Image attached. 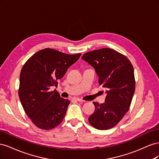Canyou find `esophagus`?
<instances>
[{"label": "esophagus", "mask_w": 159, "mask_h": 159, "mask_svg": "<svg viewBox=\"0 0 159 159\" xmlns=\"http://www.w3.org/2000/svg\"><path fill=\"white\" fill-rule=\"evenodd\" d=\"M75 100L78 101V102H85V101L81 99H80V98H75Z\"/></svg>", "instance_id": "esophagus-1"}]
</instances>
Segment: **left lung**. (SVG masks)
I'll use <instances>...</instances> for the list:
<instances>
[{"instance_id": "left-lung-1", "label": "left lung", "mask_w": 159, "mask_h": 159, "mask_svg": "<svg viewBox=\"0 0 159 159\" xmlns=\"http://www.w3.org/2000/svg\"><path fill=\"white\" fill-rule=\"evenodd\" d=\"M81 58L95 69L107 93L105 103L93 102L95 109L88 121L97 129H111L123 119L132 102L135 90L133 65L125 56L111 48L87 52Z\"/></svg>"}]
</instances>
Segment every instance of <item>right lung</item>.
Returning <instances> with one entry per match:
<instances>
[{
    "label": "right lung",
    "instance_id": "right-lung-1",
    "mask_svg": "<svg viewBox=\"0 0 159 159\" xmlns=\"http://www.w3.org/2000/svg\"><path fill=\"white\" fill-rule=\"evenodd\" d=\"M81 55L45 48L35 53L23 66L19 98L25 113L37 127L49 130L63 121L70 102L50 89L57 87V80L63 78Z\"/></svg>",
    "mask_w": 159,
    "mask_h": 159
}]
</instances>
